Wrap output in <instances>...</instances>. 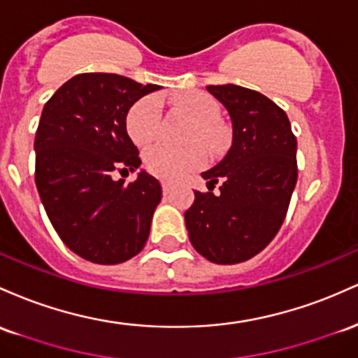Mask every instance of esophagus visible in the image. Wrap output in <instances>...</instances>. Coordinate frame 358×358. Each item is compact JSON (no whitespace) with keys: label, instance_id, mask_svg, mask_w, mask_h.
<instances>
[{"label":"esophagus","instance_id":"34e87169","mask_svg":"<svg viewBox=\"0 0 358 358\" xmlns=\"http://www.w3.org/2000/svg\"><path fill=\"white\" fill-rule=\"evenodd\" d=\"M162 191H164V194H167V192L171 191V186H169L167 182H162Z\"/></svg>","mask_w":358,"mask_h":358}]
</instances>
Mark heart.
Instances as JSON below:
<instances>
[{"instance_id":"b5f03b06","label":"heart","mask_w":358,"mask_h":358,"mask_svg":"<svg viewBox=\"0 0 358 358\" xmlns=\"http://www.w3.org/2000/svg\"><path fill=\"white\" fill-rule=\"evenodd\" d=\"M172 104L192 122V140H199L210 150L222 147L224 140L223 128L216 123L218 103L210 94L201 91L180 92L171 98ZM162 103L157 94H148L138 99L127 115V131L136 145L145 147L159 135ZM206 162L203 148L189 147L184 150L171 147H154L145 154L148 171L164 180L184 178Z\"/></svg>"}]
</instances>
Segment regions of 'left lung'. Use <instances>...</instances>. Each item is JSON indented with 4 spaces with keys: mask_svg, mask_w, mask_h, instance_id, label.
I'll return each mask as SVG.
<instances>
[{
    "mask_svg": "<svg viewBox=\"0 0 358 358\" xmlns=\"http://www.w3.org/2000/svg\"><path fill=\"white\" fill-rule=\"evenodd\" d=\"M206 90L230 115L231 145L201 174L210 192L194 191L184 220L192 247L230 266L262 252L279 231L298 180V142L287 115L262 92L236 84Z\"/></svg>",
    "mask_w": 358,
    "mask_h": 358,
    "instance_id": "obj_1",
    "label": "left lung"
}]
</instances>
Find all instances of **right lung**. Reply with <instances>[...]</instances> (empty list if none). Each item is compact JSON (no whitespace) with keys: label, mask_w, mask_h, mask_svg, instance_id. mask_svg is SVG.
<instances>
[{"label":"right lung","mask_w":358,"mask_h":358,"mask_svg":"<svg viewBox=\"0 0 358 358\" xmlns=\"http://www.w3.org/2000/svg\"><path fill=\"white\" fill-rule=\"evenodd\" d=\"M162 90L106 72L78 74L45 103L35 135V184L52 227L74 254L115 266L145 247L162 199L154 176L140 169L127 115L143 96Z\"/></svg>","instance_id":"1"}]
</instances>
